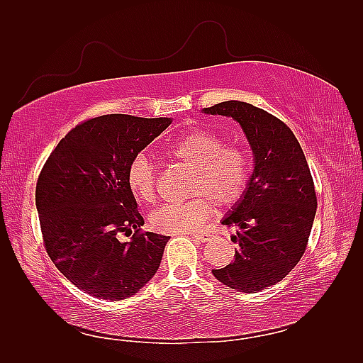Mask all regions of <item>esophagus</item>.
<instances>
[{
    "mask_svg": "<svg viewBox=\"0 0 363 363\" xmlns=\"http://www.w3.org/2000/svg\"><path fill=\"white\" fill-rule=\"evenodd\" d=\"M191 236H192L194 239H196V240H200V242H207V240H211V239H212V235H211V233H207V232L192 233Z\"/></svg>",
    "mask_w": 363,
    "mask_h": 363,
    "instance_id": "1",
    "label": "esophagus"
}]
</instances>
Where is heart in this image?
Instances as JSON below:
<instances>
[{"label":"heart","mask_w":363,"mask_h":363,"mask_svg":"<svg viewBox=\"0 0 363 363\" xmlns=\"http://www.w3.org/2000/svg\"><path fill=\"white\" fill-rule=\"evenodd\" d=\"M168 157L192 168L191 200L159 207L150 215V225L159 233H189L211 216L213 204L232 207L247 192L251 156L245 147L225 144L211 130H192L164 148ZM127 186L142 203L155 201L156 169L144 155L136 156L127 169Z\"/></svg>","instance_id":"b5f03b06"}]
</instances>
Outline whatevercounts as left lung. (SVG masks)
<instances>
[{
  "label": "left lung",
  "instance_id": "8db88e82",
  "mask_svg": "<svg viewBox=\"0 0 363 363\" xmlns=\"http://www.w3.org/2000/svg\"><path fill=\"white\" fill-rule=\"evenodd\" d=\"M203 112L238 121L255 155L247 192L223 219L238 227L235 260L212 272L228 288L259 292L286 277L306 251L316 213L309 164L292 130L263 108L224 101Z\"/></svg>",
  "mask_w": 363,
  "mask_h": 363
}]
</instances>
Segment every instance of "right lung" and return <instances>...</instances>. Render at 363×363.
Returning <instances> with one entry per match:
<instances>
[{
	"label": "right lung",
	"instance_id": "obj_1",
	"mask_svg": "<svg viewBox=\"0 0 363 363\" xmlns=\"http://www.w3.org/2000/svg\"><path fill=\"white\" fill-rule=\"evenodd\" d=\"M169 124L171 118L118 113L86 119L59 142L39 174L36 207L48 256L96 298L135 295L160 267L169 236L140 232L144 218L127 169ZM131 233L120 242L121 234Z\"/></svg>",
	"mask_w": 363,
	"mask_h": 363
}]
</instances>
